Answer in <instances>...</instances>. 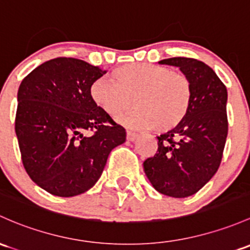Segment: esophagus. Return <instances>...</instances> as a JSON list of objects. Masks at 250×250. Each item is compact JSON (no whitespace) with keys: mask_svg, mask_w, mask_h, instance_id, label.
I'll use <instances>...</instances> for the list:
<instances>
[{"mask_svg":"<svg viewBox=\"0 0 250 250\" xmlns=\"http://www.w3.org/2000/svg\"><path fill=\"white\" fill-rule=\"evenodd\" d=\"M138 139V134L134 132H127V140L128 141H135Z\"/></svg>","mask_w":250,"mask_h":250,"instance_id":"34e87169","label":"esophagus"}]
</instances>
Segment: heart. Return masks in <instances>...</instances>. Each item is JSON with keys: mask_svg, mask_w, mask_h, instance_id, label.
<instances>
[{"mask_svg": "<svg viewBox=\"0 0 250 250\" xmlns=\"http://www.w3.org/2000/svg\"><path fill=\"white\" fill-rule=\"evenodd\" d=\"M114 80L99 78L92 83L94 103L111 118H118L134 105L123 122L136 129H175L187 116L191 104V83L183 73L147 62L127 63L112 73Z\"/></svg>", "mask_w": 250, "mask_h": 250, "instance_id": "obj_1", "label": "heart"}]
</instances>
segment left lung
<instances>
[{
  "instance_id": "8db88e82",
  "label": "left lung",
  "mask_w": 250,
  "mask_h": 250,
  "mask_svg": "<svg viewBox=\"0 0 250 250\" xmlns=\"http://www.w3.org/2000/svg\"><path fill=\"white\" fill-rule=\"evenodd\" d=\"M160 64L175 65L191 83V104L183 122L157 136L158 151L144 162L154 189L172 198L193 195L213 177L228 136V91L211 67L189 57H172Z\"/></svg>"
}]
</instances>
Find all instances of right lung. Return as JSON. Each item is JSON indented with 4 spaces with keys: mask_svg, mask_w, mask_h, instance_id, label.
<instances>
[{
    "mask_svg": "<svg viewBox=\"0 0 250 250\" xmlns=\"http://www.w3.org/2000/svg\"><path fill=\"white\" fill-rule=\"evenodd\" d=\"M105 70L83 60L57 57L21 81L15 133L31 180L69 198L87 191L107 157L125 141V129L92 99L90 87Z\"/></svg>",
    "mask_w": 250,
    "mask_h": 250,
    "instance_id": "right-lung-1",
    "label": "right lung"
}]
</instances>
